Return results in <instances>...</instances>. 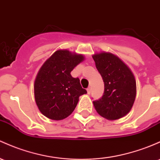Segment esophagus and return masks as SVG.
Segmentation results:
<instances>
[{"label":"esophagus","mask_w":160,"mask_h":160,"mask_svg":"<svg viewBox=\"0 0 160 160\" xmlns=\"http://www.w3.org/2000/svg\"><path fill=\"white\" fill-rule=\"evenodd\" d=\"M87 93L90 94V92H91V87H88V88H87Z\"/></svg>","instance_id":"1"}]
</instances>
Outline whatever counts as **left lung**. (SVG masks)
<instances>
[{
  "label": "left lung",
  "mask_w": 160,
  "mask_h": 160,
  "mask_svg": "<svg viewBox=\"0 0 160 160\" xmlns=\"http://www.w3.org/2000/svg\"><path fill=\"white\" fill-rule=\"evenodd\" d=\"M92 57L105 86L102 97L93 102L95 109L108 120L122 118L131 111L136 98L134 73L120 58L111 52H96Z\"/></svg>",
  "instance_id": "1"
}]
</instances>
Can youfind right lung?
I'll return each mask as SVG.
<instances>
[{
  "mask_svg": "<svg viewBox=\"0 0 160 160\" xmlns=\"http://www.w3.org/2000/svg\"><path fill=\"white\" fill-rule=\"evenodd\" d=\"M84 60L83 54L58 49L40 68L34 82V96L45 117L55 121L66 118L75 109L79 97L87 93L79 78L71 74Z\"/></svg>",
  "mask_w": 160,
  "mask_h": 160,
  "instance_id": "right-lung-1",
  "label": "right lung"
}]
</instances>
